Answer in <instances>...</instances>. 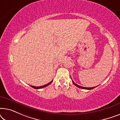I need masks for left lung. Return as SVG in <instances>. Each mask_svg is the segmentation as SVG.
Here are the masks:
<instances>
[{
  "label": "left lung",
  "instance_id": "obj_1",
  "mask_svg": "<svg viewBox=\"0 0 120 120\" xmlns=\"http://www.w3.org/2000/svg\"><path fill=\"white\" fill-rule=\"evenodd\" d=\"M72 81H73V83H74V85H75V86H77L78 87H79V88H82V89H85V90H92V89H93V88H96V87H97V86H96V87H82V86H79V85H77V84H76V83H75L74 82L73 80H72Z\"/></svg>",
  "mask_w": 120,
  "mask_h": 120
}]
</instances>
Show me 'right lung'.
I'll use <instances>...</instances> for the list:
<instances>
[{"mask_svg": "<svg viewBox=\"0 0 120 120\" xmlns=\"http://www.w3.org/2000/svg\"><path fill=\"white\" fill-rule=\"evenodd\" d=\"M52 81H53V80H52L50 82L47 83V84H46V85H43V86H38V87H37V86H32V85H30V86L31 87H32L34 88H35V89H40V88H44V87H46V86H48V85H50L51 83V82H52Z\"/></svg>", "mask_w": 120, "mask_h": 120, "instance_id": "right-lung-1", "label": "right lung"}]
</instances>
